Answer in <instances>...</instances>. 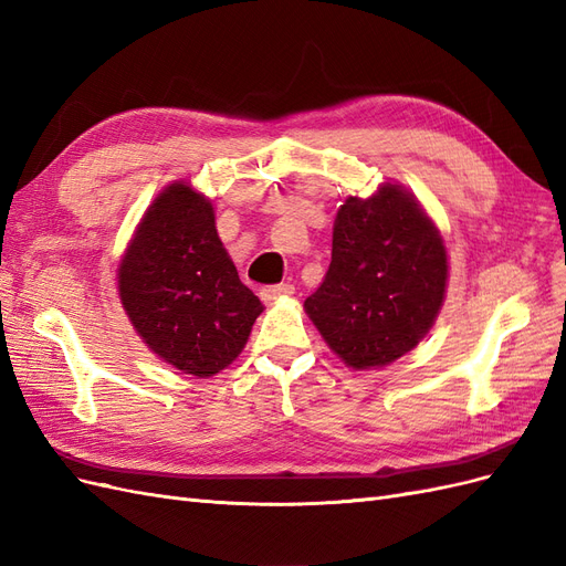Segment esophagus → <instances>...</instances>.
I'll return each instance as SVG.
<instances>
[{"label":"esophagus","instance_id":"1","mask_svg":"<svg viewBox=\"0 0 566 566\" xmlns=\"http://www.w3.org/2000/svg\"><path fill=\"white\" fill-rule=\"evenodd\" d=\"M293 293H295L293 285L281 283V285H266V287H262L260 297H262L264 304H273V302H279V300H287Z\"/></svg>","mask_w":566,"mask_h":566}]
</instances>
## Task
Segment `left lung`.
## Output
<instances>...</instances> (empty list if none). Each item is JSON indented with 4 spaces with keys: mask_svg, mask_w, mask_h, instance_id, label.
I'll list each match as a JSON object with an SVG mask.
<instances>
[{
    "mask_svg": "<svg viewBox=\"0 0 566 566\" xmlns=\"http://www.w3.org/2000/svg\"><path fill=\"white\" fill-rule=\"evenodd\" d=\"M447 285L441 231L408 188L385 181L339 208L328 273L304 312L349 368H385L430 333Z\"/></svg>",
    "mask_w": 566,
    "mask_h": 566,
    "instance_id": "8db88e82",
    "label": "left lung"
}]
</instances>
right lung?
Here are the masks:
<instances>
[{"mask_svg":"<svg viewBox=\"0 0 566 566\" xmlns=\"http://www.w3.org/2000/svg\"><path fill=\"white\" fill-rule=\"evenodd\" d=\"M117 295L144 345L196 378L231 366L264 312L221 243L212 200L184 179L165 186L136 224Z\"/></svg>","mask_w":566,"mask_h":566,"instance_id":"obj_1","label":"right lung"}]
</instances>
